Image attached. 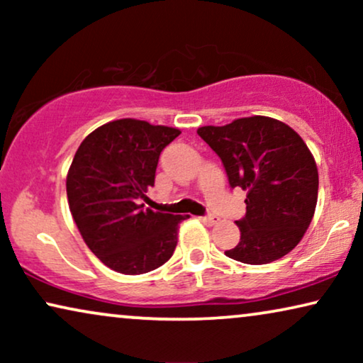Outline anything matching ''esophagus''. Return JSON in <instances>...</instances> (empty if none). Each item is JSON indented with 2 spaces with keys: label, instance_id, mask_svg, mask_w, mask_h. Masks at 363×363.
I'll return each instance as SVG.
<instances>
[{
  "label": "esophagus",
  "instance_id": "esophagus-1",
  "mask_svg": "<svg viewBox=\"0 0 363 363\" xmlns=\"http://www.w3.org/2000/svg\"><path fill=\"white\" fill-rule=\"evenodd\" d=\"M201 221L205 223V225H208V226H215V225H218V221H220V218L210 215V216H203Z\"/></svg>",
  "mask_w": 363,
  "mask_h": 363
}]
</instances>
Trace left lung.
Returning a JSON list of instances; mask_svg holds the SVG:
<instances>
[{"label": "left lung", "mask_w": 363, "mask_h": 363, "mask_svg": "<svg viewBox=\"0 0 363 363\" xmlns=\"http://www.w3.org/2000/svg\"><path fill=\"white\" fill-rule=\"evenodd\" d=\"M196 132L221 158L231 188L246 191V216L236 221L241 240L225 255L267 264L294 250L314 218L319 191L314 155L299 133L264 116Z\"/></svg>", "instance_id": "left-lung-1"}]
</instances>
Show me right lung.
Listing matches in <instances>:
<instances>
[{
	"mask_svg": "<svg viewBox=\"0 0 363 363\" xmlns=\"http://www.w3.org/2000/svg\"><path fill=\"white\" fill-rule=\"evenodd\" d=\"M180 130L118 118L89 133L66 178L69 210L94 255L121 274H145L170 259L188 216L143 208L160 152Z\"/></svg>",
	"mask_w": 363,
	"mask_h": 363,
	"instance_id": "1",
	"label": "right lung"
}]
</instances>
